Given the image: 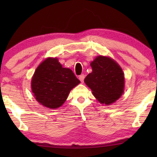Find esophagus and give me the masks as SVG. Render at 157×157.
Listing matches in <instances>:
<instances>
[{
  "mask_svg": "<svg viewBox=\"0 0 157 157\" xmlns=\"http://www.w3.org/2000/svg\"><path fill=\"white\" fill-rule=\"evenodd\" d=\"M84 78H85V76L83 74H81L79 76V80L81 81V83H83V81H84Z\"/></svg>",
  "mask_w": 157,
  "mask_h": 157,
  "instance_id": "34e87169",
  "label": "esophagus"
}]
</instances>
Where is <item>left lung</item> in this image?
<instances>
[{
  "label": "left lung",
  "instance_id": "8db88e82",
  "mask_svg": "<svg viewBox=\"0 0 157 157\" xmlns=\"http://www.w3.org/2000/svg\"><path fill=\"white\" fill-rule=\"evenodd\" d=\"M91 66L92 72L85 78V83L101 104L114 103L124 90V75L121 66L113 59L103 56H98Z\"/></svg>",
  "mask_w": 157,
  "mask_h": 157
}]
</instances>
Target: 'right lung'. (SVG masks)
<instances>
[{"instance_id": "right-lung-1", "label": "right lung", "mask_w": 157, "mask_h": 157, "mask_svg": "<svg viewBox=\"0 0 157 157\" xmlns=\"http://www.w3.org/2000/svg\"><path fill=\"white\" fill-rule=\"evenodd\" d=\"M78 83L72 71L62 67L57 58H47L34 72L31 90L38 103L54 109L63 105L71 90Z\"/></svg>"}]
</instances>
